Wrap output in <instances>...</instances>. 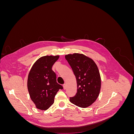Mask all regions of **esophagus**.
Instances as JSON below:
<instances>
[{
	"instance_id": "1",
	"label": "esophagus",
	"mask_w": 134,
	"mask_h": 134,
	"mask_svg": "<svg viewBox=\"0 0 134 134\" xmlns=\"http://www.w3.org/2000/svg\"><path fill=\"white\" fill-rule=\"evenodd\" d=\"M63 88H64V90H65L66 89V85L65 84L63 85Z\"/></svg>"
}]
</instances>
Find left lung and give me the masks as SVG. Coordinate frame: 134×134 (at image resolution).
<instances>
[{
  "label": "left lung",
  "mask_w": 134,
  "mask_h": 134,
  "mask_svg": "<svg viewBox=\"0 0 134 134\" xmlns=\"http://www.w3.org/2000/svg\"><path fill=\"white\" fill-rule=\"evenodd\" d=\"M75 76L77 92L70 101L82 108L90 106L99 96L101 79L96 64L82 54L74 53L65 56Z\"/></svg>",
  "instance_id": "1"
}]
</instances>
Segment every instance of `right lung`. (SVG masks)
<instances>
[{"mask_svg":"<svg viewBox=\"0 0 134 134\" xmlns=\"http://www.w3.org/2000/svg\"><path fill=\"white\" fill-rule=\"evenodd\" d=\"M59 55L44 56L31 68L28 76L27 88L31 99L36 108L46 110L54 102V98L62 86L56 82V74L52 70Z\"/></svg>","mask_w":134,"mask_h":134,"instance_id":"obj_1","label":"right lung"}]
</instances>
